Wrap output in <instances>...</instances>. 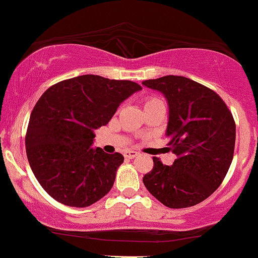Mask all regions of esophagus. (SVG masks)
Segmentation results:
<instances>
[{"instance_id":"34e87169","label":"esophagus","mask_w":258,"mask_h":258,"mask_svg":"<svg viewBox=\"0 0 258 258\" xmlns=\"http://www.w3.org/2000/svg\"><path fill=\"white\" fill-rule=\"evenodd\" d=\"M137 155H138V153L133 152V150H126V152L123 153V156H125L126 159H133V158H136Z\"/></svg>"}]
</instances>
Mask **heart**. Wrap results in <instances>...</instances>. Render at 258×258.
Wrapping results in <instances>:
<instances>
[{
    "mask_svg": "<svg viewBox=\"0 0 258 258\" xmlns=\"http://www.w3.org/2000/svg\"><path fill=\"white\" fill-rule=\"evenodd\" d=\"M156 102H161L159 98H156V97H147L146 100H144V106H148L150 104H153V103H156Z\"/></svg>",
    "mask_w": 258,
    "mask_h": 258,
    "instance_id": "heart-1",
    "label": "heart"
}]
</instances>
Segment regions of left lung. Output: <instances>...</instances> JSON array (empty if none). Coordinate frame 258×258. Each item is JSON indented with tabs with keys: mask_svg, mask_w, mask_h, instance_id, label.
I'll use <instances>...</instances> for the list:
<instances>
[{
	"mask_svg": "<svg viewBox=\"0 0 258 258\" xmlns=\"http://www.w3.org/2000/svg\"><path fill=\"white\" fill-rule=\"evenodd\" d=\"M143 85L160 91L170 106L167 146L177 159L167 166L154 156L144 174L149 193L170 209L197 205L210 197L229 170L235 146V121L223 99L211 88L167 75Z\"/></svg>",
	"mask_w": 258,
	"mask_h": 258,
	"instance_id": "obj_1",
	"label": "left lung"
}]
</instances>
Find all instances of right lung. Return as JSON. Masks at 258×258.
<instances>
[{
	"label": "right lung",
	"mask_w": 258,
	"mask_h": 258,
	"mask_svg": "<svg viewBox=\"0 0 258 258\" xmlns=\"http://www.w3.org/2000/svg\"><path fill=\"white\" fill-rule=\"evenodd\" d=\"M142 87L130 80L82 75L51 86L32 109L26 156L41 186L54 200L86 207L102 199L123 162L120 153L91 148L120 103Z\"/></svg>",
	"instance_id": "right-lung-1"
}]
</instances>
